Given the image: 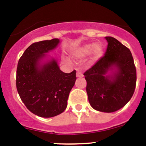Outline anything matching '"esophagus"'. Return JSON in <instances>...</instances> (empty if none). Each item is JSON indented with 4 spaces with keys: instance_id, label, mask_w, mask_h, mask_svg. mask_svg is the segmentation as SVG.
Returning <instances> with one entry per match:
<instances>
[{
    "instance_id": "1",
    "label": "esophagus",
    "mask_w": 146,
    "mask_h": 146,
    "mask_svg": "<svg viewBox=\"0 0 146 146\" xmlns=\"http://www.w3.org/2000/svg\"><path fill=\"white\" fill-rule=\"evenodd\" d=\"M76 77L77 78H82V77H84V75L82 73H81V72L78 71V72H77V73H76Z\"/></svg>"
}]
</instances>
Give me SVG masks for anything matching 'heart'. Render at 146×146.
<instances>
[{"instance_id": "heart-1", "label": "heart", "mask_w": 146, "mask_h": 146, "mask_svg": "<svg viewBox=\"0 0 146 146\" xmlns=\"http://www.w3.org/2000/svg\"><path fill=\"white\" fill-rule=\"evenodd\" d=\"M103 46L100 43H88L72 49L70 55L75 60H82L90 54V62L96 61L103 53Z\"/></svg>"}]
</instances>
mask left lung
Wrapping results in <instances>:
<instances>
[{
	"label": "left lung",
	"instance_id": "8db88e82",
	"mask_svg": "<svg viewBox=\"0 0 146 146\" xmlns=\"http://www.w3.org/2000/svg\"><path fill=\"white\" fill-rule=\"evenodd\" d=\"M104 56L84 75L86 93L93 109L113 113L123 108L133 95L136 68L129 48L113 37H105Z\"/></svg>",
	"mask_w": 146,
	"mask_h": 146
}]
</instances>
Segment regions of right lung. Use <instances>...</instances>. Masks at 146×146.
I'll use <instances>...</instances> for the list:
<instances>
[{
  "label": "right lung",
  "mask_w": 146,
  "mask_h": 146,
  "mask_svg": "<svg viewBox=\"0 0 146 146\" xmlns=\"http://www.w3.org/2000/svg\"><path fill=\"white\" fill-rule=\"evenodd\" d=\"M60 40L35 42L27 48L18 61L16 88L20 98L31 113L41 117H53L64 111L76 80V71L64 73L58 60L47 54Z\"/></svg>",
  "instance_id": "1"
}]
</instances>
